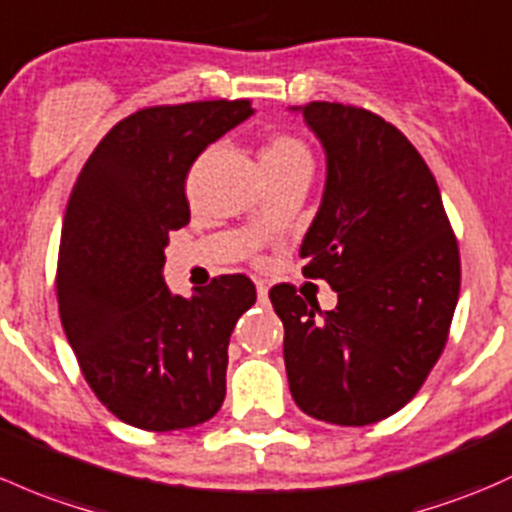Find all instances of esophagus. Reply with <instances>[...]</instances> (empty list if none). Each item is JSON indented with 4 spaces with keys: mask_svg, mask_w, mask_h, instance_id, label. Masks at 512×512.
I'll return each mask as SVG.
<instances>
[{
    "mask_svg": "<svg viewBox=\"0 0 512 512\" xmlns=\"http://www.w3.org/2000/svg\"><path fill=\"white\" fill-rule=\"evenodd\" d=\"M257 297H260V301H267V287L260 279H257Z\"/></svg>",
    "mask_w": 512,
    "mask_h": 512,
    "instance_id": "34e87169",
    "label": "esophagus"
}]
</instances>
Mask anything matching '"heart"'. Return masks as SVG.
Wrapping results in <instances>:
<instances>
[{"label":"heart","mask_w":512,"mask_h":512,"mask_svg":"<svg viewBox=\"0 0 512 512\" xmlns=\"http://www.w3.org/2000/svg\"><path fill=\"white\" fill-rule=\"evenodd\" d=\"M262 169H265L267 179H277V176L299 174V171H311V149L304 139L292 132H272L265 137L260 149Z\"/></svg>","instance_id":"1"}]
</instances>
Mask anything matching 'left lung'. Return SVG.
<instances>
[{
	"mask_svg": "<svg viewBox=\"0 0 512 512\" xmlns=\"http://www.w3.org/2000/svg\"><path fill=\"white\" fill-rule=\"evenodd\" d=\"M324 142V201L301 242L304 277L338 292L333 311L277 284L284 365L301 412L341 427L407 405L437 365L461 287L459 242L437 179L395 125L343 102L301 105Z\"/></svg>",
	"mask_w": 512,
	"mask_h": 512,
	"instance_id": "8db88e82",
	"label": "left lung"
}]
</instances>
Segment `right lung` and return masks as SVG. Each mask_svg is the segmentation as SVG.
<instances>
[{"instance_id":"add662e5","label":"right lung","mask_w":512,"mask_h":512,"mask_svg":"<svg viewBox=\"0 0 512 512\" xmlns=\"http://www.w3.org/2000/svg\"><path fill=\"white\" fill-rule=\"evenodd\" d=\"M250 115V100L142 107L102 137L68 198L56 270L63 331L95 397L137 429L196 427L225 400L230 333L255 284L218 274L193 297H171L161 267L169 235L191 220L188 169Z\"/></svg>"}]
</instances>
